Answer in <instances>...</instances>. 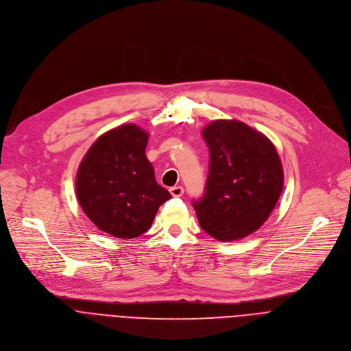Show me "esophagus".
<instances>
[{
  "label": "esophagus",
  "instance_id": "esophagus-1",
  "mask_svg": "<svg viewBox=\"0 0 351 351\" xmlns=\"http://www.w3.org/2000/svg\"><path fill=\"white\" fill-rule=\"evenodd\" d=\"M170 193H171L173 196H176V197L182 196L184 188H182V186H171V188H170Z\"/></svg>",
  "mask_w": 351,
  "mask_h": 351
}]
</instances>
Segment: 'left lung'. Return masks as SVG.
Here are the masks:
<instances>
[{"label":"left lung","instance_id":"1","mask_svg":"<svg viewBox=\"0 0 351 351\" xmlns=\"http://www.w3.org/2000/svg\"><path fill=\"white\" fill-rule=\"evenodd\" d=\"M203 138L210 151L204 195L193 200L203 231L221 242L242 239L269 217L284 170L269 139L239 120H215Z\"/></svg>","mask_w":351,"mask_h":351}]
</instances>
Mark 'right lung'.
Here are the masks:
<instances>
[{
	"label": "right lung",
	"mask_w": 351,
	"mask_h": 351,
	"mask_svg": "<svg viewBox=\"0 0 351 351\" xmlns=\"http://www.w3.org/2000/svg\"><path fill=\"white\" fill-rule=\"evenodd\" d=\"M147 144L145 130L123 124L97 139L77 170L76 195L83 212L116 238L132 239L147 232L160 204L171 197L156 182Z\"/></svg>",
	"instance_id": "obj_1"
}]
</instances>
